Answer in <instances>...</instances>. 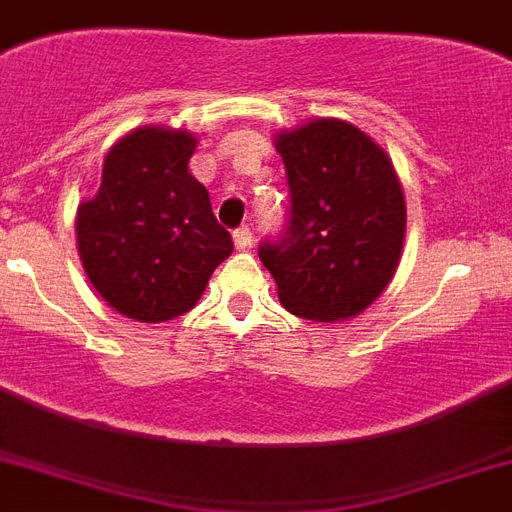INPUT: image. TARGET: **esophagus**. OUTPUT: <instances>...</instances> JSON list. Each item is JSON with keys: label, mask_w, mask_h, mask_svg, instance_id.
Listing matches in <instances>:
<instances>
[{"label": "esophagus", "mask_w": 512, "mask_h": 512, "mask_svg": "<svg viewBox=\"0 0 512 512\" xmlns=\"http://www.w3.org/2000/svg\"><path fill=\"white\" fill-rule=\"evenodd\" d=\"M234 242L236 249H249L252 247V228L249 226H239L234 231Z\"/></svg>", "instance_id": "1"}]
</instances>
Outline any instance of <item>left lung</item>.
Here are the masks:
<instances>
[{"label":"left lung","instance_id":"left-lung-1","mask_svg":"<svg viewBox=\"0 0 512 512\" xmlns=\"http://www.w3.org/2000/svg\"><path fill=\"white\" fill-rule=\"evenodd\" d=\"M289 215L257 249L278 299L307 321L363 313L392 281L405 242V197L392 160L360 128L313 120L281 134Z\"/></svg>","mask_w":512,"mask_h":512}]
</instances>
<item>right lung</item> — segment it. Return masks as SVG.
<instances>
[{
  "label": "right lung",
  "mask_w": 512,
  "mask_h": 512,
  "mask_svg": "<svg viewBox=\"0 0 512 512\" xmlns=\"http://www.w3.org/2000/svg\"><path fill=\"white\" fill-rule=\"evenodd\" d=\"M197 139L139 128L107 152L99 194L78 207V252L107 305L144 323L189 313L234 242L189 173Z\"/></svg>",
  "instance_id": "add662e5"
}]
</instances>
